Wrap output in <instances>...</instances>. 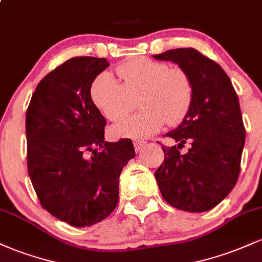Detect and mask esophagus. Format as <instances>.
Segmentation results:
<instances>
[{
  "label": "esophagus",
  "mask_w": 262,
  "mask_h": 262,
  "mask_svg": "<svg viewBox=\"0 0 262 262\" xmlns=\"http://www.w3.org/2000/svg\"><path fill=\"white\" fill-rule=\"evenodd\" d=\"M146 145V141L144 140H134V149L135 151H140L141 149H144V146Z\"/></svg>",
  "instance_id": "34e87169"
}]
</instances>
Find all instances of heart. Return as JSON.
<instances>
[{
    "instance_id": "heart-1",
    "label": "heart",
    "mask_w": 262,
    "mask_h": 262,
    "mask_svg": "<svg viewBox=\"0 0 262 262\" xmlns=\"http://www.w3.org/2000/svg\"><path fill=\"white\" fill-rule=\"evenodd\" d=\"M116 71L121 82L110 73H102L93 81V104L111 122L125 118L137 100L141 112L114 125V137L145 139L158 133L165 122L176 125L187 116L194 86L186 70L149 58H134L117 66Z\"/></svg>"
}]
</instances>
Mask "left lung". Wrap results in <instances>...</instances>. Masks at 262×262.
<instances>
[{"mask_svg": "<svg viewBox=\"0 0 262 262\" xmlns=\"http://www.w3.org/2000/svg\"><path fill=\"white\" fill-rule=\"evenodd\" d=\"M176 62L193 81L194 96L187 116L167 133L177 145L162 146L165 159L155 179L170 206L201 213L221 203L240 172L245 128L235 90L217 62L193 48L152 55ZM189 141L186 155L179 148Z\"/></svg>", "mask_w": 262, "mask_h": 262, "instance_id": "8db88e82", "label": "left lung"}]
</instances>
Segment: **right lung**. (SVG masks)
Segmentation results:
<instances>
[{
    "mask_svg": "<svg viewBox=\"0 0 262 262\" xmlns=\"http://www.w3.org/2000/svg\"><path fill=\"white\" fill-rule=\"evenodd\" d=\"M110 62L76 56L50 71L26 114L27 165L41 207L73 227H90L116 208L132 140H104L106 119L91 98L93 80Z\"/></svg>",
    "mask_w": 262,
    "mask_h": 262,
    "instance_id": "add662e5",
    "label": "right lung"
}]
</instances>
